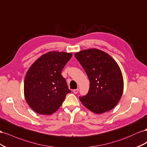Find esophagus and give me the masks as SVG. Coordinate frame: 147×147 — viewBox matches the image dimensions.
<instances>
[{"label":"esophagus","instance_id":"1","mask_svg":"<svg viewBox=\"0 0 147 147\" xmlns=\"http://www.w3.org/2000/svg\"><path fill=\"white\" fill-rule=\"evenodd\" d=\"M78 92H79V89H78L73 90V92H74V94H78Z\"/></svg>","mask_w":147,"mask_h":147}]
</instances>
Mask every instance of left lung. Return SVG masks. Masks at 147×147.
<instances>
[{
	"label": "left lung",
	"instance_id": "obj_1",
	"mask_svg": "<svg viewBox=\"0 0 147 147\" xmlns=\"http://www.w3.org/2000/svg\"><path fill=\"white\" fill-rule=\"evenodd\" d=\"M89 78L88 94L79 100L86 108L102 114L114 108L123 93L122 72L116 61L97 49L83 50L74 54Z\"/></svg>",
	"mask_w": 147,
	"mask_h": 147
}]
</instances>
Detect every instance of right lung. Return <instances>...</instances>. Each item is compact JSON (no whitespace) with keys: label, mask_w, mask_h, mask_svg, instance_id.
Listing matches in <instances>:
<instances>
[{"label":"right lung","mask_w":147,"mask_h":147,"mask_svg":"<svg viewBox=\"0 0 147 147\" xmlns=\"http://www.w3.org/2000/svg\"><path fill=\"white\" fill-rule=\"evenodd\" d=\"M72 53L51 51L40 56L27 71L24 95L28 105L39 115H52L70 93L61 71Z\"/></svg>","instance_id":"1"}]
</instances>
